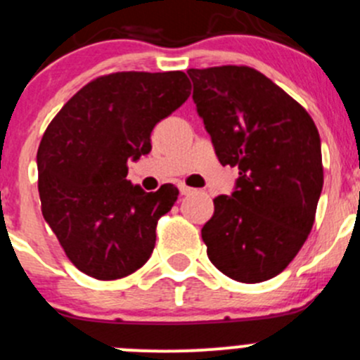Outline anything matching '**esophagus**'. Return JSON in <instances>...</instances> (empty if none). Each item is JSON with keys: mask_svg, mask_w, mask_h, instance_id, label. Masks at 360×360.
<instances>
[{"mask_svg": "<svg viewBox=\"0 0 360 360\" xmlns=\"http://www.w3.org/2000/svg\"><path fill=\"white\" fill-rule=\"evenodd\" d=\"M180 192L184 195H188V194H192V192H194V188L187 187V185H185V184H180Z\"/></svg>", "mask_w": 360, "mask_h": 360, "instance_id": "1", "label": "esophagus"}]
</instances>
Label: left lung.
Masks as SVG:
<instances>
[{
	"mask_svg": "<svg viewBox=\"0 0 360 360\" xmlns=\"http://www.w3.org/2000/svg\"><path fill=\"white\" fill-rule=\"evenodd\" d=\"M187 73L220 165L240 169L233 194L213 199L201 229L206 254L236 282H266L290 264L315 222L323 185L319 131L296 99L254 68Z\"/></svg>",
	"mask_w": 360,
	"mask_h": 360,
	"instance_id": "1",
	"label": "left lung"
}]
</instances>
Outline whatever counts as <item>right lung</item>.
I'll return each instance as SVG.
<instances>
[{
  "instance_id": "1",
  "label": "right lung",
  "mask_w": 360,
  "mask_h": 360,
  "mask_svg": "<svg viewBox=\"0 0 360 360\" xmlns=\"http://www.w3.org/2000/svg\"><path fill=\"white\" fill-rule=\"evenodd\" d=\"M188 94L184 71H119L84 85L49 124L37 154L41 213L85 275L124 278L150 257L179 188L145 192L126 179L127 161L150 152L154 126Z\"/></svg>"
}]
</instances>
